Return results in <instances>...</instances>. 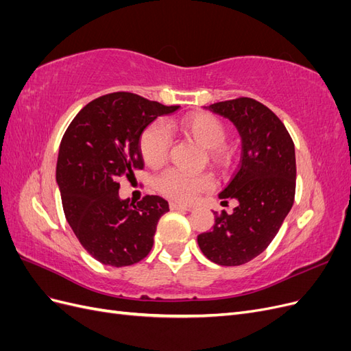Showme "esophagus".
<instances>
[{"label": "esophagus", "mask_w": 351, "mask_h": 351, "mask_svg": "<svg viewBox=\"0 0 351 351\" xmlns=\"http://www.w3.org/2000/svg\"><path fill=\"white\" fill-rule=\"evenodd\" d=\"M169 208H171L173 210H192V206L178 204V202H171V204H169Z\"/></svg>", "instance_id": "obj_1"}]
</instances>
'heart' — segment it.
Returning a JSON list of instances; mask_svg holds the SVG:
<instances>
[{
    "label": "heart",
    "mask_w": 351,
    "mask_h": 351,
    "mask_svg": "<svg viewBox=\"0 0 351 351\" xmlns=\"http://www.w3.org/2000/svg\"><path fill=\"white\" fill-rule=\"evenodd\" d=\"M177 129L189 139L195 141L202 147L208 149V155L212 162L218 168L226 169L231 162V154L227 147L222 145L226 142L227 130L215 115L208 112L187 114L180 119ZM169 125L162 123H152L143 130L139 149L146 165L151 168H159L165 161L171 146V137H169ZM212 178L208 174L192 176L177 168H171L159 176L156 186L162 195L178 202H192L197 193L205 192L212 187Z\"/></svg>",
    "instance_id": "1"
}]
</instances>
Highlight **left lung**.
Returning <instances> with one entry per match:
<instances>
[{
	"label": "left lung",
	"mask_w": 351,
	"mask_h": 351,
	"mask_svg": "<svg viewBox=\"0 0 351 351\" xmlns=\"http://www.w3.org/2000/svg\"><path fill=\"white\" fill-rule=\"evenodd\" d=\"M226 117L241 137L237 171L219 199H236L227 214L215 212L210 231L197 236L205 256L222 267L247 263L269 246L289 214L295 193V152L282 121L263 104L237 98L206 107Z\"/></svg>",
	"instance_id": "left-lung-1"
}]
</instances>
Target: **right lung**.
Masks as SVG:
<instances>
[{"label": "right lung", "instance_id": "obj_1", "mask_svg": "<svg viewBox=\"0 0 351 351\" xmlns=\"http://www.w3.org/2000/svg\"><path fill=\"white\" fill-rule=\"evenodd\" d=\"M130 92L89 102L62 136L57 183L67 222L90 256L110 267H129L147 256L158 221L169 210L161 196L120 199V180L143 168L139 141L155 119L177 111Z\"/></svg>", "mask_w": 351, "mask_h": 351}]
</instances>
